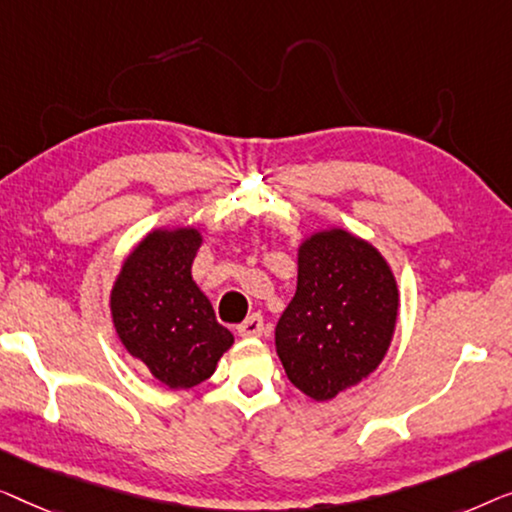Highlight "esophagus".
<instances>
[{
	"label": "esophagus",
	"mask_w": 512,
	"mask_h": 512,
	"mask_svg": "<svg viewBox=\"0 0 512 512\" xmlns=\"http://www.w3.org/2000/svg\"><path fill=\"white\" fill-rule=\"evenodd\" d=\"M264 331V318L259 313H253L250 318H246L239 325V334L243 338H253V336H262Z\"/></svg>",
	"instance_id": "34e87169"
}]
</instances>
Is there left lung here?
I'll list each match as a JSON object with an SVG mask.
<instances>
[{"label":"left lung","mask_w":512,"mask_h":512,"mask_svg":"<svg viewBox=\"0 0 512 512\" xmlns=\"http://www.w3.org/2000/svg\"><path fill=\"white\" fill-rule=\"evenodd\" d=\"M297 292L276 325V352L290 383L329 401L378 369L399 315L397 280L369 241L315 232L299 246Z\"/></svg>","instance_id":"8db88e82"}]
</instances>
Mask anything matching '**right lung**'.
<instances>
[{"label": "right lung", "mask_w": 512, "mask_h": 512, "mask_svg": "<svg viewBox=\"0 0 512 512\" xmlns=\"http://www.w3.org/2000/svg\"><path fill=\"white\" fill-rule=\"evenodd\" d=\"M201 241L194 227L155 229L127 255L111 290L122 345L171 390H190L211 378L234 343L192 280Z\"/></svg>", "instance_id": "1"}]
</instances>
